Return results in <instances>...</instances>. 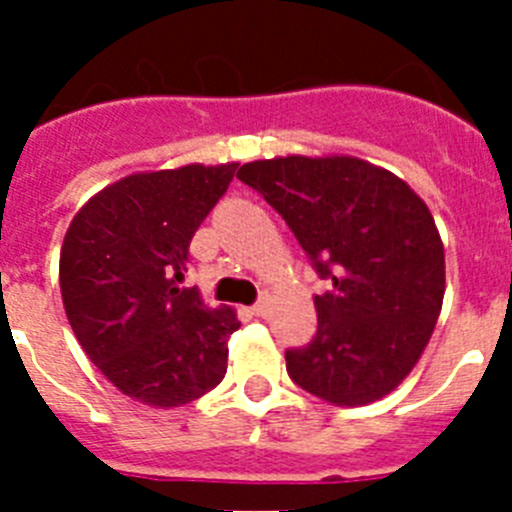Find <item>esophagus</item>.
<instances>
[{"instance_id": "esophagus-1", "label": "esophagus", "mask_w": 512, "mask_h": 512, "mask_svg": "<svg viewBox=\"0 0 512 512\" xmlns=\"http://www.w3.org/2000/svg\"><path fill=\"white\" fill-rule=\"evenodd\" d=\"M251 312H253V315H264V312H266V302L264 300L256 302V305L251 307Z\"/></svg>"}]
</instances>
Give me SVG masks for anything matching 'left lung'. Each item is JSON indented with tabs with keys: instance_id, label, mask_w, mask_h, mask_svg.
<instances>
[{
	"instance_id": "obj_1",
	"label": "left lung",
	"mask_w": 512,
	"mask_h": 512,
	"mask_svg": "<svg viewBox=\"0 0 512 512\" xmlns=\"http://www.w3.org/2000/svg\"><path fill=\"white\" fill-rule=\"evenodd\" d=\"M238 179L295 233L330 289L287 372L333 405H366L408 377L441 312L446 271L431 210L390 171L351 156L253 161Z\"/></svg>"
}]
</instances>
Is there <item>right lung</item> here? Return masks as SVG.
I'll return each mask as SVG.
<instances>
[{"label": "right lung", "instance_id": "obj_1", "mask_svg": "<svg viewBox=\"0 0 512 512\" xmlns=\"http://www.w3.org/2000/svg\"><path fill=\"white\" fill-rule=\"evenodd\" d=\"M238 164L182 166L120 179L71 220L61 297L81 348L122 395L179 408L223 382L230 307L182 287L189 243Z\"/></svg>", "mask_w": 512, "mask_h": 512}]
</instances>
